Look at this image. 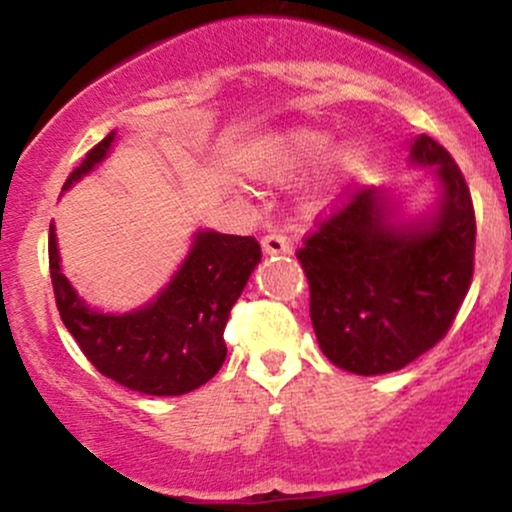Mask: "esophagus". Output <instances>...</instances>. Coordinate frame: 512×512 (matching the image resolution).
I'll list each match as a JSON object with an SVG mask.
<instances>
[{
    "instance_id": "34e87169",
    "label": "esophagus",
    "mask_w": 512,
    "mask_h": 512,
    "mask_svg": "<svg viewBox=\"0 0 512 512\" xmlns=\"http://www.w3.org/2000/svg\"><path fill=\"white\" fill-rule=\"evenodd\" d=\"M262 250L264 255H291L293 245L291 240L281 233H269V236L262 238Z\"/></svg>"
}]
</instances>
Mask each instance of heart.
Listing matches in <instances>:
<instances>
[{
	"label": "heart",
	"mask_w": 512,
	"mask_h": 512,
	"mask_svg": "<svg viewBox=\"0 0 512 512\" xmlns=\"http://www.w3.org/2000/svg\"><path fill=\"white\" fill-rule=\"evenodd\" d=\"M332 137L322 129L296 127L267 137L252 149V168L267 180L286 182L317 163L315 190L334 195L349 180L363 173L368 151L361 142H339L330 146Z\"/></svg>",
	"instance_id": "heart-1"
}]
</instances>
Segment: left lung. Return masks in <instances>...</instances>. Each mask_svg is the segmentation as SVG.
I'll return each instance as SVG.
<instances>
[{
  "instance_id": "obj_1",
  "label": "left lung",
  "mask_w": 512,
  "mask_h": 512,
  "mask_svg": "<svg viewBox=\"0 0 512 512\" xmlns=\"http://www.w3.org/2000/svg\"><path fill=\"white\" fill-rule=\"evenodd\" d=\"M407 161L433 180L424 211L409 214L392 187H366L298 250L317 344L356 375L392 373L436 346L472 281L477 226L460 168L426 134Z\"/></svg>"
}]
</instances>
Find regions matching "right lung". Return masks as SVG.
I'll use <instances>...</instances> for the list:
<instances>
[{
    "mask_svg": "<svg viewBox=\"0 0 512 512\" xmlns=\"http://www.w3.org/2000/svg\"><path fill=\"white\" fill-rule=\"evenodd\" d=\"M115 139L117 129L93 146L62 192L101 166ZM260 260L255 238L197 228L185 260L151 301L122 313L98 310L64 276L50 223V276L64 327L103 375L142 395H187L219 373L228 315Z\"/></svg>",
    "mask_w": 512,
    "mask_h": 512,
    "instance_id": "obj_1",
    "label": "right lung"
}]
</instances>
